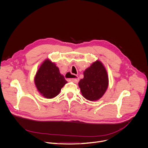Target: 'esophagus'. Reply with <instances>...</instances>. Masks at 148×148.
I'll return each mask as SVG.
<instances>
[{
    "mask_svg": "<svg viewBox=\"0 0 148 148\" xmlns=\"http://www.w3.org/2000/svg\"><path fill=\"white\" fill-rule=\"evenodd\" d=\"M74 77V78H70V79H69L71 81H72V82H75V83H77L78 81H79V78H78V77L77 76V75H73Z\"/></svg>",
    "mask_w": 148,
    "mask_h": 148,
    "instance_id": "1",
    "label": "esophagus"
}]
</instances>
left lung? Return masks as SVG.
<instances>
[{"instance_id":"left-lung-1","label":"left lung","mask_w":148,"mask_h":148,"mask_svg":"<svg viewBox=\"0 0 148 148\" xmlns=\"http://www.w3.org/2000/svg\"><path fill=\"white\" fill-rule=\"evenodd\" d=\"M108 84L106 69L97 60L84 71V78L79 81L78 86L84 98L89 101H96L104 95Z\"/></svg>"}]
</instances>
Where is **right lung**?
Segmentation results:
<instances>
[{"instance_id": "1", "label": "right lung", "mask_w": 148, "mask_h": 148, "mask_svg": "<svg viewBox=\"0 0 148 148\" xmlns=\"http://www.w3.org/2000/svg\"><path fill=\"white\" fill-rule=\"evenodd\" d=\"M35 86L40 94L47 99L58 96L67 83L59 68L49 59L42 62L34 78Z\"/></svg>"}]
</instances>
